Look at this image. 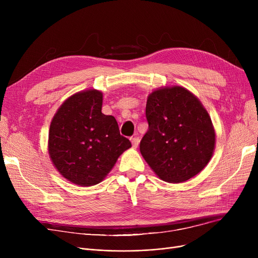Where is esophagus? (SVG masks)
<instances>
[{
    "label": "esophagus",
    "mask_w": 258,
    "mask_h": 258,
    "mask_svg": "<svg viewBox=\"0 0 258 258\" xmlns=\"http://www.w3.org/2000/svg\"><path fill=\"white\" fill-rule=\"evenodd\" d=\"M131 142H132V144H133V147H134V148H137V147H138V145H139L140 139H139V137L135 136V137L131 138Z\"/></svg>",
    "instance_id": "1"
}]
</instances>
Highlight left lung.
I'll use <instances>...</instances> for the list:
<instances>
[{
    "label": "left lung",
    "mask_w": 258,
    "mask_h": 258,
    "mask_svg": "<svg viewBox=\"0 0 258 258\" xmlns=\"http://www.w3.org/2000/svg\"><path fill=\"white\" fill-rule=\"evenodd\" d=\"M145 115L148 131L140 152L161 180L185 182L205 168L214 152L215 131L195 94L180 86L157 89L148 95Z\"/></svg>",
    "instance_id": "1"
}]
</instances>
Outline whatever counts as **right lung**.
Segmentation results:
<instances>
[{"mask_svg":"<svg viewBox=\"0 0 258 258\" xmlns=\"http://www.w3.org/2000/svg\"><path fill=\"white\" fill-rule=\"evenodd\" d=\"M102 92L73 94L58 107L49 130L48 153L64 179L79 186L100 183L132 146L113 116L101 113Z\"/></svg>","mask_w":258,"mask_h":258,"instance_id":"obj_1","label":"right lung"}]
</instances>
